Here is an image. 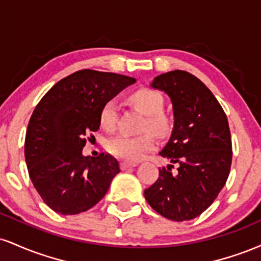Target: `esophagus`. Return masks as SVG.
I'll use <instances>...</instances> for the list:
<instances>
[{
	"instance_id": "esophagus-1",
	"label": "esophagus",
	"mask_w": 261,
	"mask_h": 261,
	"mask_svg": "<svg viewBox=\"0 0 261 261\" xmlns=\"http://www.w3.org/2000/svg\"><path fill=\"white\" fill-rule=\"evenodd\" d=\"M137 162H121V169H127V168H134L137 166Z\"/></svg>"
}]
</instances>
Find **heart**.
<instances>
[{"label": "heart", "mask_w": 261, "mask_h": 261, "mask_svg": "<svg viewBox=\"0 0 261 261\" xmlns=\"http://www.w3.org/2000/svg\"><path fill=\"white\" fill-rule=\"evenodd\" d=\"M130 99L137 109L147 115L143 128L149 130L155 136H164L168 133V122L162 116L163 99L160 93L152 89H139L133 93ZM118 120V106L114 100L104 104L100 113L101 126L106 130H113ZM155 147V141L151 134L140 135V136H127L118 135L108 142V149L116 157L126 161H140L148 152Z\"/></svg>", "instance_id": "heart-1"}]
</instances>
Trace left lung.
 Wrapping results in <instances>:
<instances>
[{
    "instance_id": "1",
    "label": "left lung",
    "mask_w": 261,
    "mask_h": 261,
    "mask_svg": "<svg viewBox=\"0 0 261 261\" xmlns=\"http://www.w3.org/2000/svg\"><path fill=\"white\" fill-rule=\"evenodd\" d=\"M151 87L169 97L174 124L160 152L170 164L160 169L145 197L161 216L176 222L193 220L214 202L229 175L228 120L211 91L187 71L162 73ZM173 164L178 167L175 175L171 173Z\"/></svg>"
}]
</instances>
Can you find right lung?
<instances>
[{
    "instance_id": "obj_1",
    "label": "right lung",
    "mask_w": 261,
    "mask_h": 261,
    "mask_svg": "<svg viewBox=\"0 0 261 261\" xmlns=\"http://www.w3.org/2000/svg\"><path fill=\"white\" fill-rule=\"evenodd\" d=\"M133 77L93 70L59 81L41 98L25 135L31 180L43 201L61 215H77L98 203L120 172L110 154L83 155L86 135L100 126L104 104L134 85Z\"/></svg>"
}]
</instances>
